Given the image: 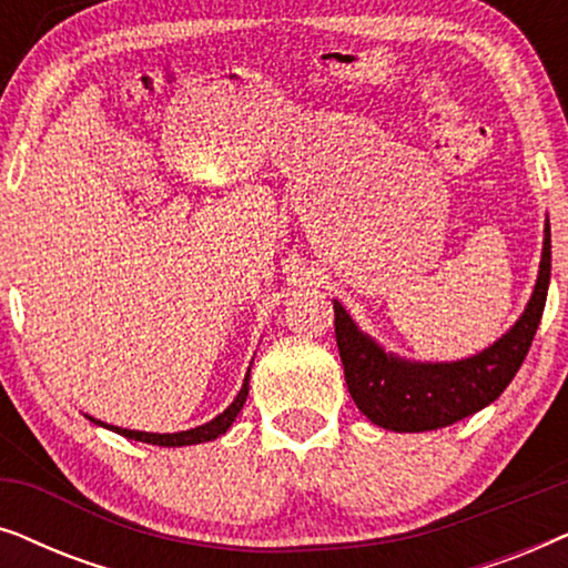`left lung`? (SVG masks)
I'll return each mask as SVG.
<instances>
[{
  "instance_id": "1",
  "label": "left lung",
  "mask_w": 568,
  "mask_h": 568,
  "mask_svg": "<svg viewBox=\"0 0 568 568\" xmlns=\"http://www.w3.org/2000/svg\"><path fill=\"white\" fill-rule=\"evenodd\" d=\"M542 258L532 297L519 321L499 341L460 362H408L387 354L377 341L356 328L341 302L336 344L348 393L372 424L390 432H432L473 416L507 390L523 367L538 331L550 282V224L546 220Z\"/></svg>"
}]
</instances>
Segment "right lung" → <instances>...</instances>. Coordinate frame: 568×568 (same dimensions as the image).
I'll return each instance as SVG.
<instances>
[{"instance_id":"1","label":"right lung","mask_w":568,"mask_h":568,"mask_svg":"<svg viewBox=\"0 0 568 568\" xmlns=\"http://www.w3.org/2000/svg\"><path fill=\"white\" fill-rule=\"evenodd\" d=\"M247 379H251V369H247L245 383H243V387H240L237 398L232 400L230 406L224 408L220 416L212 418V422H209V424H201V426H196V429H189V432H175V434L134 432V429H121V426L103 424V422H98V418H92V416H88V418H90L92 424H100V426H105V429H111V432H115V434H121V437H126V439H136V442H146V445H160V447L201 445V442H212V439L220 437V434L227 432L230 426H232V422H235L237 414H240V408L245 406V398H247V385H251V383H247Z\"/></svg>"}]
</instances>
